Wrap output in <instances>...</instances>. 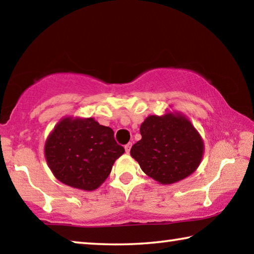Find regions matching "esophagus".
Wrapping results in <instances>:
<instances>
[{
	"label": "esophagus",
	"instance_id": "34e87169",
	"mask_svg": "<svg viewBox=\"0 0 254 254\" xmlns=\"http://www.w3.org/2000/svg\"><path fill=\"white\" fill-rule=\"evenodd\" d=\"M131 147H132V143H127V144L126 145V147H124V149H126V152H127V153L130 152Z\"/></svg>",
	"mask_w": 254,
	"mask_h": 254
}]
</instances>
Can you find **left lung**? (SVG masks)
Returning <instances> with one entry per match:
<instances>
[{
	"instance_id": "8db88e82",
	"label": "left lung",
	"mask_w": 254,
	"mask_h": 254,
	"mask_svg": "<svg viewBox=\"0 0 254 254\" xmlns=\"http://www.w3.org/2000/svg\"><path fill=\"white\" fill-rule=\"evenodd\" d=\"M140 133L142 139L132 145L131 156L158 183H177L198 168L204 142L185 115H150L141 124Z\"/></svg>"
}]
</instances>
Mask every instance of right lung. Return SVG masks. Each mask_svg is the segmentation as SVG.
<instances>
[{
	"instance_id": "1",
	"label": "right lung",
	"mask_w": 254,
	"mask_h": 254,
	"mask_svg": "<svg viewBox=\"0 0 254 254\" xmlns=\"http://www.w3.org/2000/svg\"><path fill=\"white\" fill-rule=\"evenodd\" d=\"M123 153L114 131L93 118H64L45 144L46 160L55 177L67 186L87 191L105 182Z\"/></svg>"
}]
</instances>
